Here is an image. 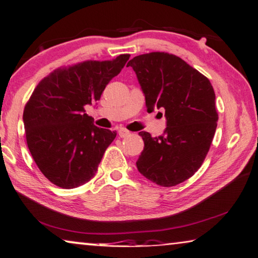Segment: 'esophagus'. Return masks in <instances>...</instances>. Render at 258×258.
<instances>
[{
    "mask_svg": "<svg viewBox=\"0 0 258 258\" xmlns=\"http://www.w3.org/2000/svg\"><path fill=\"white\" fill-rule=\"evenodd\" d=\"M130 134H131V132L126 128H119L118 130V135L120 136V138H127V136H130Z\"/></svg>",
    "mask_w": 258,
    "mask_h": 258,
    "instance_id": "obj_1",
    "label": "esophagus"
}]
</instances>
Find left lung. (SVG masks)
Segmentation results:
<instances>
[{
  "label": "left lung",
  "mask_w": 258,
  "mask_h": 258,
  "mask_svg": "<svg viewBox=\"0 0 258 258\" xmlns=\"http://www.w3.org/2000/svg\"><path fill=\"white\" fill-rule=\"evenodd\" d=\"M145 96L149 113L163 109L166 127L152 138L140 132L144 150L136 162L141 174L162 186L192 176L210 149L218 114L209 79L184 60L166 52H150L130 60Z\"/></svg>",
  "instance_id": "1"
}]
</instances>
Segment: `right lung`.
I'll return each mask as SVG.
<instances>
[{
  "mask_svg": "<svg viewBox=\"0 0 258 258\" xmlns=\"http://www.w3.org/2000/svg\"><path fill=\"white\" fill-rule=\"evenodd\" d=\"M130 54L87 60L55 69L34 88L23 110L27 144L50 182L63 189L83 185L95 175L116 132L94 125L85 106L99 100Z\"/></svg>",
  "mask_w": 258,
  "mask_h": 258,
  "instance_id": "1",
  "label": "right lung"
}]
</instances>
